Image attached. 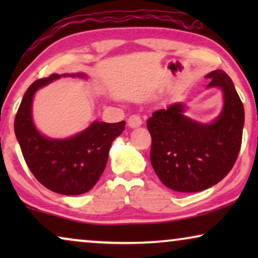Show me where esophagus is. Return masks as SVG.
<instances>
[{
	"label": "esophagus",
	"instance_id": "esophagus-1",
	"mask_svg": "<svg viewBox=\"0 0 258 258\" xmlns=\"http://www.w3.org/2000/svg\"><path fill=\"white\" fill-rule=\"evenodd\" d=\"M142 124V119L139 115H132L129 116L128 118V125L129 128H139V126Z\"/></svg>",
	"mask_w": 258,
	"mask_h": 258
}]
</instances>
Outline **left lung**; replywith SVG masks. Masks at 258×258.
<instances>
[{"instance_id":"8db88e82","label":"left lung","mask_w":258,"mask_h":258,"mask_svg":"<svg viewBox=\"0 0 258 258\" xmlns=\"http://www.w3.org/2000/svg\"><path fill=\"white\" fill-rule=\"evenodd\" d=\"M207 88L221 90L223 107L203 123L185 115L188 105L175 102L148 119L150 162L161 182L178 192H197L222 181L234 167L242 143L244 108L223 70L206 75Z\"/></svg>"}]
</instances>
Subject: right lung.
<instances>
[{"label":"right lung","instance_id":"add662e5","mask_svg":"<svg viewBox=\"0 0 258 258\" xmlns=\"http://www.w3.org/2000/svg\"><path fill=\"white\" fill-rule=\"evenodd\" d=\"M61 77L87 80L84 73L52 74L31 84L23 95L14 129L30 171L45 188L62 195H81L93 188L103 174L109 150L125 122H91L89 126L67 139H52L42 134L33 118V101L37 90Z\"/></svg>","mask_w":258,"mask_h":258}]
</instances>
